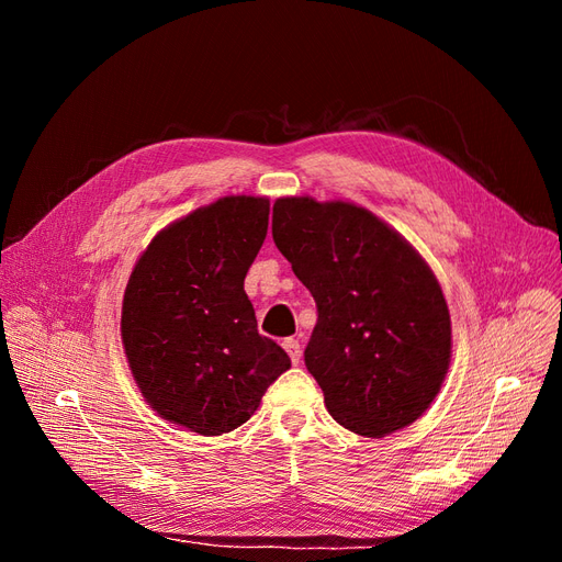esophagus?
<instances>
[{
    "mask_svg": "<svg viewBox=\"0 0 562 562\" xmlns=\"http://www.w3.org/2000/svg\"><path fill=\"white\" fill-rule=\"evenodd\" d=\"M282 346H284L286 355L292 357V364H299V361H301V342L296 338H286Z\"/></svg>",
    "mask_w": 562,
    "mask_h": 562,
    "instance_id": "esophagus-1",
    "label": "esophagus"
}]
</instances>
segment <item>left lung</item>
<instances>
[{
	"label": "left lung",
	"mask_w": 562,
	"mask_h": 562,
	"mask_svg": "<svg viewBox=\"0 0 562 562\" xmlns=\"http://www.w3.org/2000/svg\"><path fill=\"white\" fill-rule=\"evenodd\" d=\"M273 240L317 303L305 367L331 418L383 439L429 408L450 364L439 280L383 220L346 201L278 198Z\"/></svg>",
	"instance_id": "left-lung-1"
}]
</instances>
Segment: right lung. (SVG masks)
I'll list each match as a JSON object with an SVG mask.
<instances>
[{"label":"right lung","mask_w":562,"mask_h":562,"mask_svg":"<svg viewBox=\"0 0 562 562\" xmlns=\"http://www.w3.org/2000/svg\"><path fill=\"white\" fill-rule=\"evenodd\" d=\"M270 201L226 195L156 233L123 294L121 338L135 383L162 420L203 437L247 423L292 359L257 331L245 276Z\"/></svg>","instance_id":"1"}]
</instances>
